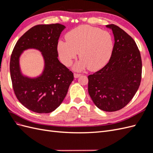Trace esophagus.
Segmentation results:
<instances>
[{"mask_svg": "<svg viewBox=\"0 0 153 153\" xmlns=\"http://www.w3.org/2000/svg\"><path fill=\"white\" fill-rule=\"evenodd\" d=\"M81 75L80 74H78V73H74V76L75 78H78Z\"/></svg>", "mask_w": 153, "mask_h": 153, "instance_id": "obj_1", "label": "esophagus"}]
</instances>
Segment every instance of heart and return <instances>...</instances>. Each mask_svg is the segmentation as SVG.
Returning <instances> with one entry per match:
<instances>
[{"instance_id":"obj_1","label":"heart","mask_w":153,"mask_h":153,"mask_svg":"<svg viewBox=\"0 0 153 153\" xmlns=\"http://www.w3.org/2000/svg\"><path fill=\"white\" fill-rule=\"evenodd\" d=\"M66 41H60L57 50L62 63L71 65L78 53L81 59L75 66L77 71L88 67L96 71L104 66L110 58L114 43L110 32L87 25L78 26L68 32Z\"/></svg>"}]
</instances>
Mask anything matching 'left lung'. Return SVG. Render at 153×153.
Instances as JSON below:
<instances>
[{"instance_id":"left-lung-1","label":"left lung","mask_w":153,"mask_h":153,"mask_svg":"<svg viewBox=\"0 0 153 153\" xmlns=\"http://www.w3.org/2000/svg\"><path fill=\"white\" fill-rule=\"evenodd\" d=\"M115 43L109 62L88 76V92L98 108L114 112L124 108L135 96L142 79V59L135 41L114 24Z\"/></svg>"}]
</instances>
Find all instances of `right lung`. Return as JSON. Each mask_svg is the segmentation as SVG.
I'll list each match as a JSON object with an SVG mask.
<instances>
[{"instance_id":"obj_1","label":"right lung","mask_w":153,"mask_h":153,"mask_svg":"<svg viewBox=\"0 0 153 153\" xmlns=\"http://www.w3.org/2000/svg\"><path fill=\"white\" fill-rule=\"evenodd\" d=\"M64 28L59 24L35 25L20 37L13 50L10 69L13 91L18 101L32 112H53L62 102L74 79L73 72L57 58L58 40ZM29 48L39 49L45 59L44 73L36 79L25 77L19 70V57Z\"/></svg>"}]
</instances>
